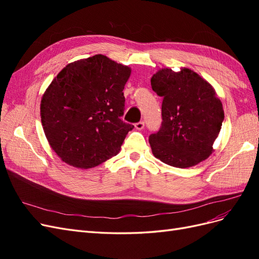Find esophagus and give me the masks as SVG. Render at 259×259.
Masks as SVG:
<instances>
[{
  "mask_svg": "<svg viewBox=\"0 0 259 259\" xmlns=\"http://www.w3.org/2000/svg\"><path fill=\"white\" fill-rule=\"evenodd\" d=\"M135 127L137 128V130H143L144 127H145V122L144 121H140V122H137L136 124H135Z\"/></svg>",
  "mask_w": 259,
  "mask_h": 259,
  "instance_id": "esophagus-1",
  "label": "esophagus"
}]
</instances>
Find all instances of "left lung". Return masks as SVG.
I'll return each mask as SVG.
<instances>
[{
    "label": "left lung",
    "instance_id": "1",
    "mask_svg": "<svg viewBox=\"0 0 259 259\" xmlns=\"http://www.w3.org/2000/svg\"><path fill=\"white\" fill-rule=\"evenodd\" d=\"M163 97L162 124L149 136L155 158L174 167H190L207 159L224 121L222 101L204 79L184 68L162 69L151 77Z\"/></svg>",
    "mask_w": 259,
    "mask_h": 259
}]
</instances>
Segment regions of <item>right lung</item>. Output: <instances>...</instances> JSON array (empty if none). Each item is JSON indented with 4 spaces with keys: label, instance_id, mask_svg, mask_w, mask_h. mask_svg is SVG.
Returning <instances> with one entry per match:
<instances>
[{
    "label": "right lung",
    "instance_id": "right-lung-1",
    "mask_svg": "<svg viewBox=\"0 0 259 259\" xmlns=\"http://www.w3.org/2000/svg\"><path fill=\"white\" fill-rule=\"evenodd\" d=\"M131 69L95 55L66 66L41 100L53 150L70 165L91 168L119 153L134 125L125 123L124 86Z\"/></svg>",
    "mask_w": 259,
    "mask_h": 259
}]
</instances>
